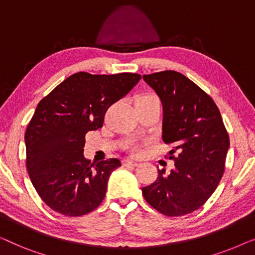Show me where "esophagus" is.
Returning a JSON list of instances; mask_svg holds the SVG:
<instances>
[{"label":"esophagus","mask_w":255,"mask_h":255,"mask_svg":"<svg viewBox=\"0 0 255 255\" xmlns=\"http://www.w3.org/2000/svg\"><path fill=\"white\" fill-rule=\"evenodd\" d=\"M139 162L138 161H134V160H131V159H125L123 160V166L125 167H135L138 166Z\"/></svg>","instance_id":"obj_1"}]
</instances>
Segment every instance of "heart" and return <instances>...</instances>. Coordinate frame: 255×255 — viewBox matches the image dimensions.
Wrapping results in <instances>:
<instances>
[{
  "label": "heart",
  "mask_w": 255,
  "mask_h": 255,
  "mask_svg": "<svg viewBox=\"0 0 255 255\" xmlns=\"http://www.w3.org/2000/svg\"><path fill=\"white\" fill-rule=\"evenodd\" d=\"M154 100H158V97H156L154 94H151V93L139 94V95L135 97V100H134V106H139V104L151 102V101H154ZM137 148H138V145H133V149H137Z\"/></svg>",
  "instance_id": "1"
}]
</instances>
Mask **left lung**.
Masks as SVG:
<instances>
[{
    "label": "left lung",
    "mask_w": 255,
    "mask_h": 255,
    "mask_svg": "<svg viewBox=\"0 0 255 255\" xmlns=\"http://www.w3.org/2000/svg\"><path fill=\"white\" fill-rule=\"evenodd\" d=\"M162 103V140L173 145L169 174L142 188L147 203L177 217L201 208L214 194L225 169L228 131L214 100L196 83L175 71L142 75Z\"/></svg>",
    "instance_id": "obj_1"
}]
</instances>
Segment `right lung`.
Instances as JSON below:
<instances>
[{
  "instance_id": "obj_1",
  "label": "right lung",
  "mask_w": 255,
  "mask_h": 255,
  "mask_svg": "<svg viewBox=\"0 0 255 255\" xmlns=\"http://www.w3.org/2000/svg\"><path fill=\"white\" fill-rule=\"evenodd\" d=\"M140 78L134 73L79 72L38 103L25 131L26 169L34 189L52 210L78 217L102 203L110 174L121 161L86 160V133L103 127L109 107Z\"/></svg>"
}]
</instances>
